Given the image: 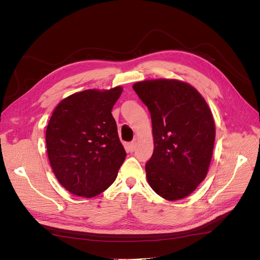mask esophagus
<instances>
[{"label": "esophagus", "instance_id": "1", "mask_svg": "<svg viewBox=\"0 0 260 260\" xmlns=\"http://www.w3.org/2000/svg\"><path fill=\"white\" fill-rule=\"evenodd\" d=\"M135 150H136V142L133 141V142H131V143L128 144V151H129L131 153H133Z\"/></svg>", "mask_w": 260, "mask_h": 260}]
</instances>
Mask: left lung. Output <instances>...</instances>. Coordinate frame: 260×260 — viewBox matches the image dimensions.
I'll return each mask as SVG.
<instances>
[{
    "mask_svg": "<svg viewBox=\"0 0 260 260\" xmlns=\"http://www.w3.org/2000/svg\"><path fill=\"white\" fill-rule=\"evenodd\" d=\"M133 88L152 118L154 152L145 165L148 183L167 201L187 198L205 179L216 138L212 112L190 84L145 80Z\"/></svg>",
    "mask_w": 260,
    "mask_h": 260,
    "instance_id": "obj_1",
    "label": "left lung"
}]
</instances>
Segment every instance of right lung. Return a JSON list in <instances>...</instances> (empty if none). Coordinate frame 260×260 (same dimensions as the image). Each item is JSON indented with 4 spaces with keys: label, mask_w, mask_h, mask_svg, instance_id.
Instances as JSON below:
<instances>
[{
    "label": "right lung",
    "mask_w": 260,
    "mask_h": 260,
    "mask_svg": "<svg viewBox=\"0 0 260 260\" xmlns=\"http://www.w3.org/2000/svg\"><path fill=\"white\" fill-rule=\"evenodd\" d=\"M123 91L88 89L64 98L47 126L49 161L60 185L74 196L93 198L117 178L125 159L111 109Z\"/></svg>",
    "instance_id": "right-lung-1"
}]
</instances>
